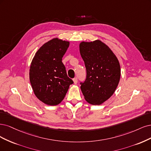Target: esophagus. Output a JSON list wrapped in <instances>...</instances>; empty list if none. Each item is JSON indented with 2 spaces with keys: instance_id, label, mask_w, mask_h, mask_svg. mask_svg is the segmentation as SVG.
Wrapping results in <instances>:
<instances>
[{
  "instance_id": "34e87169",
  "label": "esophagus",
  "mask_w": 151,
  "mask_h": 151,
  "mask_svg": "<svg viewBox=\"0 0 151 151\" xmlns=\"http://www.w3.org/2000/svg\"><path fill=\"white\" fill-rule=\"evenodd\" d=\"M73 82H74L75 84H76L78 83V78H73Z\"/></svg>"
}]
</instances>
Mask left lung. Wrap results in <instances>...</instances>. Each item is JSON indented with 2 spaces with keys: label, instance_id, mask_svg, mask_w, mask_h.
<instances>
[{
  "label": "left lung",
  "instance_id": "obj_1",
  "mask_svg": "<svg viewBox=\"0 0 151 151\" xmlns=\"http://www.w3.org/2000/svg\"><path fill=\"white\" fill-rule=\"evenodd\" d=\"M85 62L86 79L80 82L85 99L92 105H100L114 94L120 78L117 58L110 48L100 40L80 45Z\"/></svg>",
  "mask_w": 151,
  "mask_h": 151
}]
</instances>
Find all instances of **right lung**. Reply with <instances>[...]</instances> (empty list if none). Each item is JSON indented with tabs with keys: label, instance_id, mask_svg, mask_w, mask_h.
<instances>
[{
	"label": "right lung",
	"instance_id": "right-lung-1",
	"mask_svg": "<svg viewBox=\"0 0 151 151\" xmlns=\"http://www.w3.org/2000/svg\"><path fill=\"white\" fill-rule=\"evenodd\" d=\"M70 42L52 39L43 45L34 57L29 79L37 98L49 105H56L65 98L73 81L68 76L62 63Z\"/></svg>",
	"mask_w": 151,
	"mask_h": 151
}]
</instances>
